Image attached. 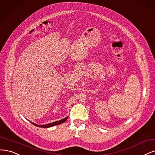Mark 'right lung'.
I'll return each instance as SVG.
<instances>
[{
	"label": "right lung",
	"mask_w": 155,
	"mask_h": 155,
	"mask_svg": "<svg viewBox=\"0 0 155 155\" xmlns=\"http://www.w3.org/2000/svg\"><path fill=\"white\" fill-rule=\"evenodd\" d=\"M68 119V117H66L64 119H62V120H60L58 121H56V122H52V123H49V124H45V125H37L36 124H34L33 122H30L31 124H33L34 126H37V127H43V128H48V127H53V126H57V125H59L61 124H62L64 123L65 121H66V120Z\"/></svg>",
	"instance_id": "obj_1"
}]
</instances>
